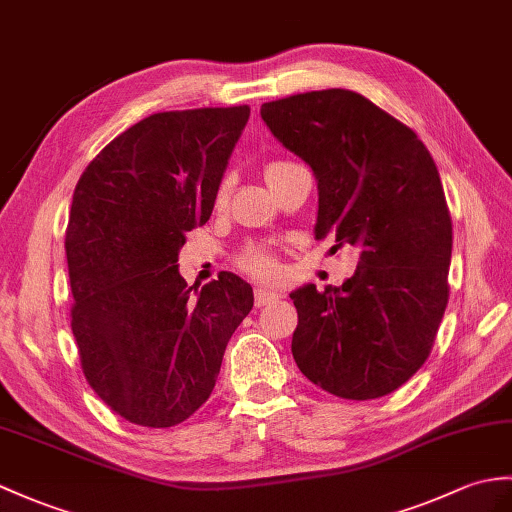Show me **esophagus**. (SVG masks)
<instances>
[{
    "label": "esophagus",
    "instance_id": "obj_1",
    "mask_svg": "<svg viewBox=\"0 0 512 512\" xmlns=\"http://www.w3.org/2000/svg\"><path fill=\"white\" fill-rule=\"evenodd\" d=\"M275 301H279V294L277 292H270L266 288H257L255 290V305L257 307H264V305H270V303H275Z\"/></svg>",
    "mask_w": 512,
    "mask_h": 512
}]
</instances>
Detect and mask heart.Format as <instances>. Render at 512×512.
<instances>
[{"label":"heart","instance_id":"1","mask_svg":"<svg viewBox=\"0 0 512 512\" xmlns=\"http://www.w3.org/2000/svg\"><path fill=\"white\" fill-rule=\"evenodd\" d=\"M292 165H296L294 161H285V159H279V161H270L266 165V178L268 183L275 181V178L279 174H283L285 170H290ZM229 194H231V176L224 174L220 178L218 183V189H216V205H224V202L229 200ZM237 266H240L242 270H246L248 275H253L255 279L259 281H275L281 277V264L279 259L275 257V253L270 251V248L266 246H246L244 251L237 255Z\"/></svg>","mask_w":512,"mask_h":512}]
</instances>
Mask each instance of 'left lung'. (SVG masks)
<instances>
[{"label": "left lung", "instance_id": "1", "mask_svg": "<svg viewBox=\"0 0 512 512\" xmlns=\"http://www.w3.org/2000/svg\"><path fill=\"white\" fill-rule=\"evenodd\" d=\"M261 120L316 174V240L360 248L340 288L290 294L294 362L336 397H384L430 358L449 301L451 216L436 163L410 126L349 89L266 102Z\"/></svg>", "mask_w": 512, "mask_h": 512}]
</instances>
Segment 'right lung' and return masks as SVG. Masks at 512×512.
<instances>
[{
    "label": "right lung",
    "instance_id": "right-lung-1",
    "mask_svg": "<svg viewBox=\"0 0 512 512\" xmlns=\"http://www.w3.org/2000/svg\"><path fill=\"white\" fill-rule=\"evenodd\" d=\"M251 106L163 111L100 150L74 189L65 253L80 366L122 419L172 427L205 403L224 349L253 310L231 272L198 294L178 272L205 224Z\"/></svg>",
    "mask_w": 512,
    "mask_h": 512
}]
</instances>
